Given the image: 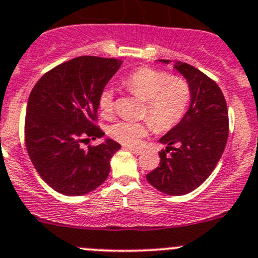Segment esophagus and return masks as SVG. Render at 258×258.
Here are the masks:
<instances>
[{
	"mask_svg": "<svg viewBox=\"0 0 258 258\" xmlns=\"http://www.w3.org/2000/svg\"><path fill=\"white\" fill-rule=\"evenodd\" d=\"M127 150H130L131 153H134L135 155H141L143 154V150L141 149H136V148H132V146H130V148H126Z\"/></svg>",
	"mask_w": 258,
	"mask_h": 258,
	"instance_id": "1",
	"label": "esophagus"
}]
</instances>
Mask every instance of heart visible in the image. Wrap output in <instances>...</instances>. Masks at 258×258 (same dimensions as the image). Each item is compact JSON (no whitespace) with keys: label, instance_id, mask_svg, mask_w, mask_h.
Instances as JSON below:
<instances>
[{"label":"heart","instance_id":"heart-1","mask_svg":"<svg viewBox=\"0 0 258 258\" xmlns=\"http://www.w3.org/2000/svg\"><path fill=\"white\" fill-rule=\"evenodd\" d=\"M124 86L135 95L146 100L145 115L152 119L140 122L117 121L109 127V135L119 143L136 145L151 128L168 131L180 122L189 104V86L186 80L173 78L162 70L141 67L130 74L123 80ZM99 108L104 115L114 108V93L107 86L99 96Z\"/></svg>","mask_w":258,"mask_h":258}]
</instances>
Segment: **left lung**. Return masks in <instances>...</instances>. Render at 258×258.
I'll list each match as a JSON object with an SVG mask.
<instances>
[{
	"label": "left lung",
	"instance_id": "1",
	"mask_svg": "<svg viewBox=\"0 0 258 258\" xmlns=\"http://www.w3.org/2000/svg\"><path fill=\"white\" fill-rule=\"evenodd\" d=\"M173 69L186 79L191 102L179 123L159 139L167 148L159 153V167L146 179L163 194L182 196L201 186L215 169L227 145L229 122L227 102L215 81L183 62L177 61Z\"/></svg>",
	"mask_w": 258,
	"mask_h": 258
}]
</instances>
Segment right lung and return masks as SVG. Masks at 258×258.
Listing matches in <instances>:
<instances>
[{
    "label": "right lung",
    "instance_id": "obj_1",
    "mask_svg": "<svg viewBox=\"0 0 258 258\" xmlns=\"http://www.w3.org/2000/svg\"><path fill=\"white\" fill-rule=\"evenodd\" d=\"M123 61L76 57L43 75L29 95L25 144L30 160L48 186L81 196L107 179L110 159L121 145L112 139L81 148L104 132L94 124L99 96Z\"/></svg>",
    "mask_w": 258,
    "mask_h": 258
}]
</instances>
